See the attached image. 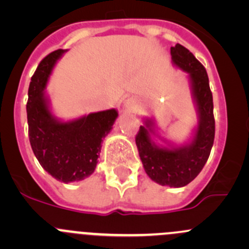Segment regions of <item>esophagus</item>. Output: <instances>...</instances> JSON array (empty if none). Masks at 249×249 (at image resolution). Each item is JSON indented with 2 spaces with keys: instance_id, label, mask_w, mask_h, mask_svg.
Returning a JSON list of instances; mask_svg holds the SVG:
<instances>
[{
  "instance_id": "34e87169",
  "label": "esophagus",
  "mask_w": 249,
  "mask_h": 249,
  "mask_svg": "<svg viewBox=\"0 0 249 249\" xmlns=\"http://www.w3.org/2000/svg\"><path fill=\"white\" fill-rule=\"evenodd\" d=\"M127 106H132V100H127Z\"/></svg>"
}]
</instances>
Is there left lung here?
Masks as SVG:
<instances>
[{"label":"left lung","mask_w":249,"mask_h":249,"mask_svg":"<svg viewBox=\"0 0 249 249\" xmlns=\"http://www.w3.org/2000/svg\"><path fill=\"white\" fill-rule=\"evenodd\" d=\"M171 59L173 66L188 73L197 124L184 142L176 143L161 136L154 118L144 117L136 136V145L145 173L153 182L180 188L199 175L210 157L214 141V117L205 67L187 48L178 43L171 47Z\"/></svg>","instance_id":"8db88e82"}]
</instances>
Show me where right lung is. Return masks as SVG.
<instances>
[{"label": "right lung", "instance_id": "add662e5", "mask_svg": "<svg viewBox=\"0 0 249 249\" xmlns=\"http://www.w3.org/2000/svg\"><path fill=\"white\" fill-rule=\"evenodd\" d=\"M66 52L55 50L38 65L30 83L26 112L35 157L55 179L72 183L94 173L102 142L113 129L118 110H100L70 120L54 114L46 88L55 65Z\"/></svg>", "mask_w": 249, "mask_h": 249}]
</instances>
